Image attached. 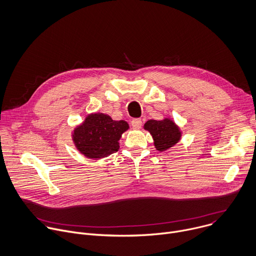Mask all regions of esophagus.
<instances>
[{"instance_id": "obj_1", "label": "esophagus", "mask_w": 256, "mask_h": 256, "mask_svg": "<svg viewBox=\"0 0 256 256\" xmlns=\"http://www.w3.org/2000/svg\"><path fill=\"white\" fill-rule=\"evenodd\" d=\"M131 125L133 129H140L142 126V121L140 119H133L131 121Z\"/></svg>"}]
</instances>
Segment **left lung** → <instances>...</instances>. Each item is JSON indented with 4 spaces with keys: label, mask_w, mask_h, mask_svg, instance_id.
Returning <instances> with one entry per match:
<instances>
[{
    "label": "left lung",
    "mask_w": 256,
    "mask_h": 256,
    "mask_svg": "<svg viewBox=\"0 0 256 256\" xmlns=\"http://www.w3.org/2000/svg\"><path fill=\"white\" fill-rule=\"evenodd\" d=\"M144 129L149 131L154 146L158 151H166L174 146L182 137V132L178 126L170 119L164 120H148L144 124Z\"/></svg>",
    "instance_id": "left-lung-1"
}]
</instances>
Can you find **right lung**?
Segmentation results:
<instances>
[{
	"instance_id": "obj_1",
	"label": "right lung",
	"mask_w": 256,
	"mask_h": 256,
	"mask_svg": "<svg viewBox=\"0 0 256 256\" xmlns=\"http://www.w3.org/2000/svg\"><path fill=\"white\" fill-rule=\"evenodd\" d=\"M129 129L126 121H114L103 113L90 114L76 126L72 133V141L76 149L90 160L109 156L119 150L121 135Z\"/></svg>"
}]
</instances>
